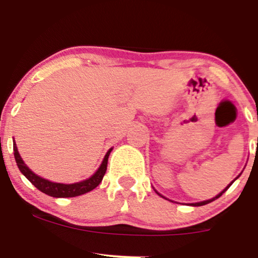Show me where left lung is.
I'll list each match as a JSON object with an SVG mask.
<instances>
[{"label": "left lung", "mask_w": 258, "mask_h": 258, "mask_svg": "<svg viewBox=\"0 0 258 258\" xmlns=\"http://www.w3.org/2000/svg\"><path fill=\"white\" fill-rule=\"evenodd\" d=\"M234 180H235V179H234ZM234 180H233V182H234ZM233 182H232V183H230V184H229V185H227V188H226V189H223V191H221V193H220V194H218V195H216V197L214 198V199H210V200H206V201H201V203H195V204H191V205H193V206H203V205H206V204L211 203V201H214V200H216V199H217V198H220V197H221V195H222V194H223V193H224V191H226V190H227V189H228V188H229V186H230V185H232V184H233ZM158 194H159V193H158ZM162 198H164V197H162Z\"/></svg>", "instance_id": "left-lung-1"}]
</instances>
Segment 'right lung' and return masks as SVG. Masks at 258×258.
<instances>
[{"label":"right lung","instance_id":"obj_1","mask_svg":"<svg viewBox=\"0 0 258 258\" xmlns=\"http://www.w3.org/2000/svg\"><path fill=\"white\" fill-rule=\"evenodd\" d=\"M13 150H14V158H16L17 165L18 167H19L20 172L24 174L26 178L30 180L38 190H41L42 193L53 198H73V197H78V195H82L85 193H88V191L93 190L96 186L99 185V183L102 182L103 177H104V174L106 172V166H108L109 154L111 152V149H109V152L106 153L105 158L103 160L102 165H100L98 171H97L93 176L90 177V178L82 180V182L74 183V184H63V183L49 182V180L41 178L40 176L35 174L30 168L24 164V161H23L22 158H20L16 143H13Z\"/></svg>","mask_w":258,"mask_h":258}]
</instances>
